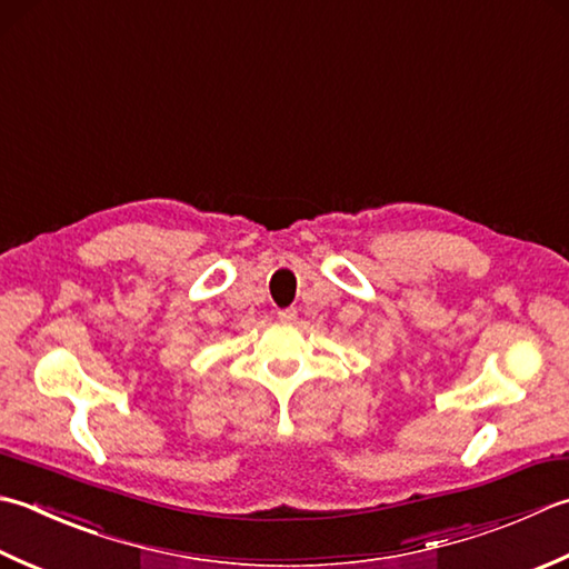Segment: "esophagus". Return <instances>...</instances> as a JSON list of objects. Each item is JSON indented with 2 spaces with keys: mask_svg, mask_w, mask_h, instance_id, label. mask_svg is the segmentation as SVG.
Wrapping results in <instances>:
<instances>
[{
  "mask_svg": "<svg viewBox=\"0 0 569 569\" xmlns=\"http://www.w3.org/2000/svg\"><path fill=\"white\" fill-rule=\"evenodd\" d=\"M278 318L286 320V322H293L298 318V310L296 308H283V310H278Z\"/></svg>",
  "mask_w": 569,
  "mask_h": 569,
  "instance_id": "34e87169",
  "label": "esophagus"
}]
</instances>
